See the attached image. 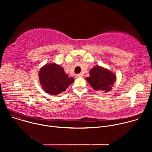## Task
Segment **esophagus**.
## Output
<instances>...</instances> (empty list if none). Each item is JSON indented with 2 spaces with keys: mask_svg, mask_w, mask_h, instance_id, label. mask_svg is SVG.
Instances as JSON below:
<instances>
[{
  "mask_svg": "<svg viewBox=\"0 0 152 152\" xmlns=\"http://www.w3.org/2000/svg\"><path fill=\"white\" fill-rule=\"evenodd\" d=\"M82 74H77V75H75L76 77H82Z\"/></svg>",
  "mask_w": 152,
  "mask_h": 152,
  "instance_id": "34e87169",
  "label": "esophagus"
}]
</instances>
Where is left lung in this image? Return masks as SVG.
<instances>
[{
	"label": "left lung",
	"mask_w": 152,
	"mask_h": 152,
	"mask_svg": "<svg viewBox=\"0 0 152 152\" xmlns=\"http://www.w3.org/2000/svg\"><path fill=\"white\" fill-rule=\"evenodd\" d=\"M90 76L85 78L90 86L96 91L107 93L111 90L116 75L105 68L96 66L90 70Z\"/></svg>",
	"instance_id": "left-lung-1"
}]
</instances>
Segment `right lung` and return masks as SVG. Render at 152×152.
Listing matches in <instances>:
<instances>
[{
	"mask_svg": "<svg viewBox=\"0 0 152 152\" xmlns=\"http://www.w3.org/2000/svg\"><path fill=\"white\" fill-rule=\"evenodd\" d=\"M38 77L42 89L53 96L66 91L75 80L73 77L68 76L60 65L55 63L46 64L42 67L39 71Z\"/></svg>",
	"mask_w": 152,
	"mask_h": 152,
	"instance_id": "obj_1",
	"label": "right lung"
}]
</instances>
